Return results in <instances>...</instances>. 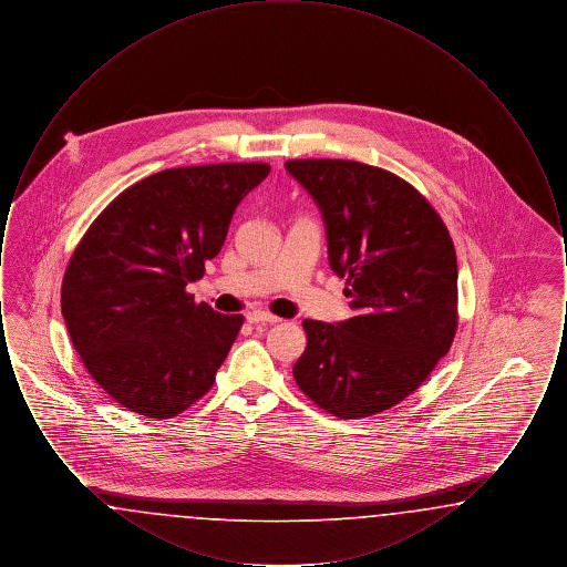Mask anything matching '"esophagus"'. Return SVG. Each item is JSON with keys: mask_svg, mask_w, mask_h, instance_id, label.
<instances>
[{"mask_svg": "<svg viewBox=\"0 0 567 567\" xmlns=\"http://www.w3.org/2000/svg\"><path fill=\"white\" fill-rule=\"evenodd\" d=\"M246 321L250 324H274L278 323L280 319H278V317H274L270 312H266V310H252V312H248V315H246Z\"/></svg>", "mask_w": 567, "mask_h": 567, "instance_id": "1", "label": "esophagus"}]
</instances>
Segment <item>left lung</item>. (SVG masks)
Listing matches in <instances>:
<instances>
[{"label":"left lung","mask_w":567,"mask_h":567,"mask_svg":"<svg viewBox=\"0 0 567 567\" xmlns=\"http://www.w3.org/2000/svg\"><path fill=\"white\" fill-rule=\"evenodd\" d=\"M323 215L329 266L351 319H306L297 386L338 419L404 402L457 331V255L430 202L400 176L344 159L285 163Z\"/></svg>","instance_id":"1"}]
</instances>
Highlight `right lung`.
Wrapping results in <instances>:
<instances>
[{"label":"right lung","instance_id":"obj_1","mask_svg":"<svg viewBox=\"0 0 567 567\" xmlns=\"http://www.w3.org/2000/svg\"><path fill=\"white\" fill-rule=\"evenodd\" d=\"M268 163L163 169L123 190L76 246L61 315L91 378L114 402L172 419L204 398L244 323L195 303L187 285L225 244Z\"/></svg>","mask_w":567,"mask_h":567}]
</instances>
